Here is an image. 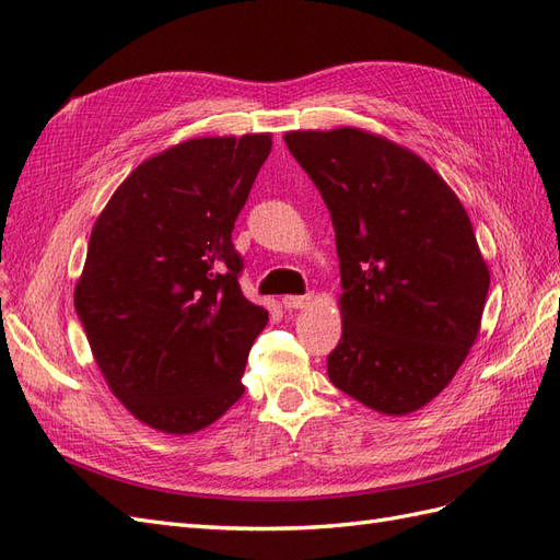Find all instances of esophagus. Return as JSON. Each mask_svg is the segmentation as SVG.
Segmentation results:
<instances>
[{"label":"esophagus","mask_w":560,"mask_h":560,"mask_svg":"<svg viewBox=\"0 0 560 560\" xmlns=\"http://www.w3.org/2000/svg\"><path fill=\"white\" fill-rule=\"evenodd\" d=\"M312 298H314L312 293H307V295H283L281 303H283L285 310H303L312 303Z\"/></svg>","instance_id":"esophagus-1"}]
</instances>
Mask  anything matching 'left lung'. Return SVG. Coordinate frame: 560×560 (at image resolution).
Here are the masks:
<instances>
[{"mask_svg":"<svg viewBox=\"0 0 560 560\" xmlns=\"http://www.w3.org/2000/svg\"><path fill=\"white\" fill-rule=\"evenodd\" d=\"M283 141L336 232L342 336L328 378L407 417L447 388L480 334L490 269L468 214L421 155L381 135L338 127Z\"/></svg>","mask_w":560,"mask_h":560,"instance_id":"left-lung-1","label":"left lung"}]
</instances>
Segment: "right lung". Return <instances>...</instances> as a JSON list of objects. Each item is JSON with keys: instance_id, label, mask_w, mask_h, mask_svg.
I'll list each match as a JSON object with an SVG mask.
<instances>
[{"instance_id": "right-lung-1", "label": "right lung", "mask_w": 560, "mask_h": 560, "mask_svg": "<svg viewBox=\"0 0 560 560\" xmlns=\"http://www.w3.org/2000/svg\"><path fill=\"white\" fill-rule=\"evenodd\" d=\"M269 151V132L175 143L94 222L78 317L110 393L161 433H198L243 395L269 312L241 291L232 232Z\"/></svg>"}]
</instances>
